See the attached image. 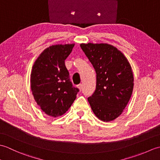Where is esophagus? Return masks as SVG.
<instances>
[{
    "label": "esophagus",
    "mask_w": 160,
    "mask_h": 160,
    "mask_svg": "<svg viewBox=\"0 0 160 160\" xmlns=\"http://www.w3.org/2000/svg\"><path fill=\"white\" fill-rule=\"evenodd\" d=\"M78 89H80V91H81V90L82 89L83 86H82V84H78Z\"/></svg>",
    "instance_id": "obj_1"
}]
</instances>
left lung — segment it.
Returning a JSON list of instances; mask_svg holds the SVG:
<instances>
[{"instance_id":"left-lung-1","label":"left lung","mask_w":160,"mask_h":160,"mask_svg":"<svg viewBox=\"0 0 160 160\" xmlns=\"http://www.w3.org/2000/svg\"><path fill=\"white\" fill-rule=\"evenodd\" d=\"M96 73V89L88 98L100 120L113 121L122 114L133 89V74L124 54L108 44H80Z\"/></svg>"}]
</instances>
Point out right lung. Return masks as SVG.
<instances>
[{"label": "right lung", "mask_w": 160, "mask_h": 160, "mask_svg": "<svg viewBox=\"0 0 160 160\" xmlns=\"http://www.w3.org/2000/svg\"><path fill=\"white\" fill-rule=\"evenodd\" d=\"M75 44L50 46L35 61L31 73V89L42 111L52 117L64 114L79 89L73 86L64 60Z\"/></svg>", "instance_id": "add662e5"}]
</instances>
